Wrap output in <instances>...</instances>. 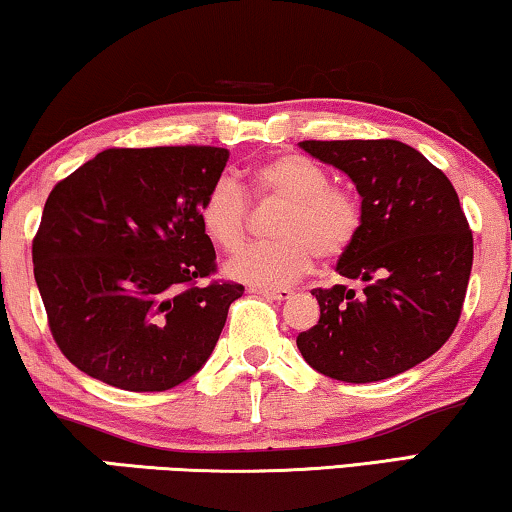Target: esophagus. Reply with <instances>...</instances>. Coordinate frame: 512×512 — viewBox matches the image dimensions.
I'll list each match as a JSON object with an SVG mask.
<instances>
[{"mask_svg":"<svg viewBox=\"0 0 512 512\" xmlns=\"http://www.w3.org/2000/svg\"><path fill=\"white\" fill-rule=\"evenodd\" d=\"M250 292H255V294H264L266 299H276V301H285V299H290L292 297V292L290 290H283V287H253V290Z\"/></svg>","mask_w":512,"mask_h":512,"instance_id":"obj_1","label":"esophagus"}]
</instances>
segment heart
<instances>
[{
    "label": "heart",
    "instance_id": "obj_1",
    "mask_svg": "<svg viewBox=\"0 0 512 512\" xmlns=\"http://www.w3.org/2000/svg\"><path fill=\"white\" fill-rule=\"evenodd\" d=\"M248 192L257 201H280L283 211L271 227L278 241L248 248L227 264L229 276L243 283H294L313 269L315 257H343L362 232L364 206L355 187L329 181L327 171L304 155H276L257 164ZM199 222L220 250H241L250 225L246 190L234 178H218L201 199Z\"/></svg>",
    "mask_w": 512,
    "mask_h": 512
}]
</instances>
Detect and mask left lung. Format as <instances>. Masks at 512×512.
<instances>
[{
	"mask_svg": "<svg viewBox=\"0 0 512 512\" xmlns=\"http://www.w3.org/2000/svg\"><path fill=\"white\" fill-rule=\"evenodd\" d=\"M345 171L364 206L362 232L336 269L362 280L315 287L320 320L297 336L315 371L376 383L434 355L455 331L473 266V234L448 176L392 139L301 141Z\"/></svg>",
	"mask_w": 512,
	"mask_h": 512,
	"instance_id": "8db88e82",
	"label": "left lung"
}]
</instances>
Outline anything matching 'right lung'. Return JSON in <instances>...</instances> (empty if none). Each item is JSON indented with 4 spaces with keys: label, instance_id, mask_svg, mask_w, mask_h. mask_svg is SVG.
I'll return each instance as SVG.
<instances>
[{
    "label": "right lung",
    "instance_id": "add662e5",
    "mask_svg": "<svg viewBox=\"0 0 512 512\" xmlns=\"http://www.w3.org/2000/svg\"><path fill=\"white\" fill-rule=\"evenodd\" d=\"M215 146L106 148L50 190L32 241L48 329L76 369L129 392L194 376L243 294L218 271L199 204Z\"/></svg>",
    "mask_w": 512,
    "mask_h": 512
}]
</instances>
